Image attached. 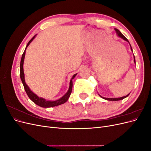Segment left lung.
<instances>
[{
  "label": "left lung",
  "mask_w": 151,
  "mask_h": 151,
  "mask_svg": "<svg viewBox=\"0 0 151 151\" xmlns=\"http://www.w3.org/2000/svg\"><path fill=\"white\" fill-rule=\"evenodd\" d=\"M115 31H116V34L118 35V36H120V38H122V39H123L124 40H125V41H127V42H128L129 43V40H128L124 36H123V35H122V33H121V32L118 30V29H116V28H115ZM130 47H131V45H130ZM131 50L132 51V47H131ZM134 62L135 63V56H134ZM129 95V94H128V95H127V96H123V97H121V98H104V97H103V96H100L99 94V96L100 97H101L103 99H106V100H108V101H119V100H122V99H124V98H127L128 96Z\"/></svg>",
  "instance_id": "obj_1"
}]
</instances>
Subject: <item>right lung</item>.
I'll use <instances>...</instances> for the list:
<instances>
[{"mask_svg":"<svg viewBox=\"0 0 151 151\" xmlns=\"http://www.w3.org/2000/svg\"><path fill=\"white\" fill-rule=\"evenodd\" d=\"M36 36L35 35L33 38H32L29 42L26 45V47L25 48V50L24 53H22V55L21 57V63H20V77L22 84H23L24 88L25 89L26 93L27 94V95L28 96L29 98L32 101L33 103H35L36 104H37L38 106L43 107V108H50V107H53V106H58V105L62 104L65 103L68 99V98L70 97L71 92H72V79L76 77V76L77 75V74H74V76H72V79L70 81V86H69V88H68V90L67 92V93L63 96L60 98L59 99L56 100V101H47L44 98H40L38 97L37 95H36L34 93L32 92V91L30 90V89L29 88V87L25 83V80H24V70H23V63H24V57H25V53H26V50L29 46V45L30 44V43L34 40V38H35V36Z\"/></svg>","mask_w":151,"mask_h":151,"instance_id":"right-lung-1","label":"right lung"}]
</instances>
